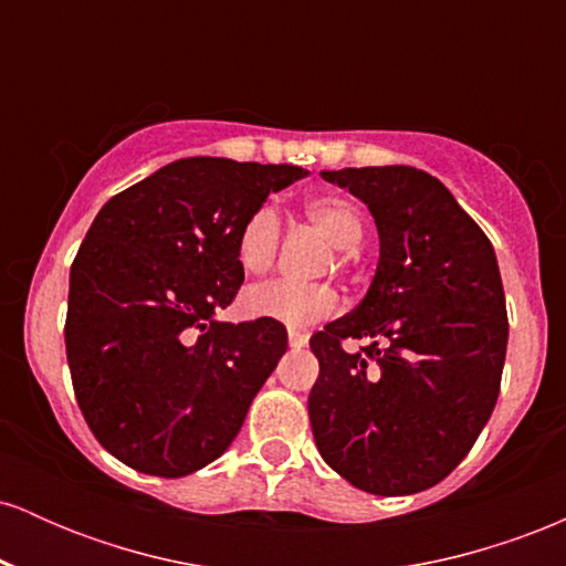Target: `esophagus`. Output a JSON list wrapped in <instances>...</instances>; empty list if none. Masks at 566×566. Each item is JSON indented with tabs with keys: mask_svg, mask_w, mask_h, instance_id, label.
<instances>
[{
	"mask_svg": "<svg viewBox=\"0 0 566 566\" xmlns=\"http://www.w3.org/2000/svg\"><path fill=\"white\" fill-rule=\"evenodd\" d=\"M290 348H303L308 346V335L301 333V329H290Z\"/></svg>",
	"mask_w": 566,
	"mask_h": 566,
	"instance_id": "34e87169",
	"label": "esophagus"
}]
</instances>
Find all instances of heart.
I'll use <instances>...</instances> for the list:
<instances>
[{"label": "heart", "instance_id": "obj_1", "mask_svg": "<svg viewBox=\"0 0 566 566\" xmlns=\"http://www.w3.org/2000/svg\"><path fill=\"white\" fill-rule=\"evenodd\" d=\"M305 218L337 250H354L365 237V218L346 197H314L305 201ZM282 242V220L271 205L252 210L239 229L237 261L247 274H263L276 261ZM244 311L255 319H271L284 327H308L340 311V295L329 284H303L295 279H271L244 292Z\"/></svg>", "mask_w": 566, "mask_h": 566}]
</instances>
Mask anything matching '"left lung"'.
<instances>
[{
	"label": "left lung",
	"mask_w": 566,
	"mask_h": 566,
	"mask_svg": "<svg viewBox=\"0 0 566 566\" xmlns=\"http://www.w3.org/2000/svg\"><path fill=\"white\" fill-rule=\"evenodd\" d=\"M322 178L365 201L380 258L365 301L311 337V431L324 463L359 490L423 492L458 469L495 409L509 346L495 250L423 170L346 167ZM346 336L370 343L348 355Z\"/></svg>",
	"instance_id": "left-lung-1"
}]
</instances>
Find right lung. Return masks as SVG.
Listing matches in <instances>:
<instances>
[{
  "instance_id": "add662e5",
  "label": "right lung",
  "mask_w": 566,
  "mask_h": 566,
  "mask_svg": "<svg viewBox=\"0 0 566 566\" xmlns=\"http://www.w3.org/2000/svg\"><path fill=\"white\" fill-rule=\"evenodd\" d=\"M292 165L188 157L101 207L71 265L66 356L90 431L140 473L178 479L237 439L287 350L271 319L218 322L244 282L237 237Z\"/></svg>"
}]
</instances>
